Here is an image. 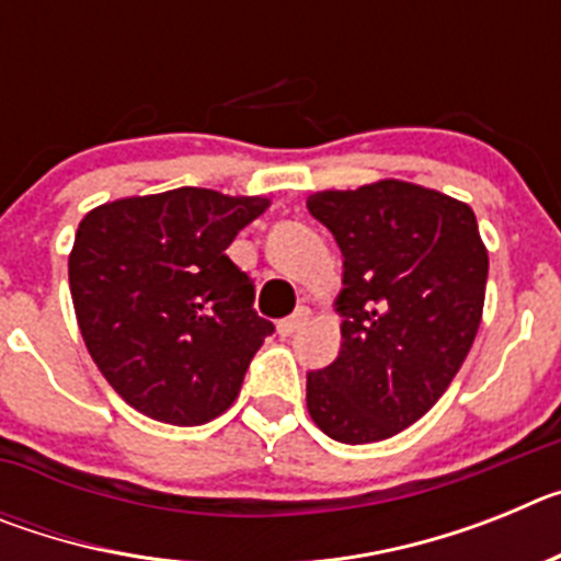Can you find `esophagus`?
<instances>
[{
	"mask_svg": "<svg viewBox=\"0 0 561 561\" xmlns=\"http://www.w3.org/2000/svg\"><path fill=\"white\" fill-rule=\"evenodd\" d=\"M306 320H309V309H306V306H300V309H297L295 314L286 317V320H280V323H277V334H280V336H291L297 329H300V325L306 323Z\"/></svg>",
	"mask_w": 561,
	"mask_h": 561,
	"instance_id": "esophagus-1",
	"label": "esophagus"
}]
</instances>
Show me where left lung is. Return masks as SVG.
<instances>
[{
  "label": "left lung",
  "mask_w": 561,
  "mask_h": 561,
  "mask_svg": "<svg viewBox=\"0 0 561 561\" xmlns=\"http://www.w3.org/2000/svg\"><path fill=\"white\" fill-rule=\"evenodd\" d=\"M306 207L342 252L340 354L306 376L309 415L340 444L385 440L433 408L472 348L489 277L478 219L399 180Z\"/></svg>",
  "instance_id": "obj_1"
}]
</instances>
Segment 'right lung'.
<instances>
[{
  "label": "right lung",
  "instance_id": "add662e5",
  "mask_svg": "<svg viewBox=\"0 0 561 561\" xmlns=\"http://www.w3.org/2000/svg\"><path fill=\"white\" fill-rule=\"evenodd\" d=\"M266 207L261 196L176 187L108 202L78 225V329L108 385L148 419L196 427L225 413L275 331L227 255Z\"/></svg>",
  "mask_w": 561,
  "mask_h": 561
}]
</instances>
